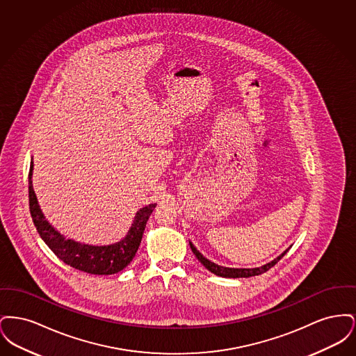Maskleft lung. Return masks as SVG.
I'll return each mask as SVG.
<instances>
[{"label": "left lung", "mask_w": 356, "mask_h": 356, "mask_svg": "<svg viewBox=\"0 0 356 356\" xmlns=\"http://www.w3.org/2000/svg\"><path fill=\"white\" fill-rule=\"evenodd\" d=\"M189 245H191L192 252L197 257V260L203 264L204 267H205L208 271H211L212 273L218 275V276H221V277H234V279H236V277H251V276L261 275V273L268 271V270L272 268L284 254H287L288 250H289V248H288L283 254H279L276 259H273L272 261L264 264V266H261V267H256V268H229V267L219 266V264H216V263L208 260L207 257H204L203 254L197 251V248H196L191 241H189Z\"/></svg>", "instance_id": "8db88e82"}]
</instances>
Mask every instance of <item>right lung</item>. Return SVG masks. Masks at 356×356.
I'll return each mask as SVG.
<instances>
[{"label": "right lung", "mask_w": 356, "mask_h": 356, "mask_svg": "<svg viewBox=\"0 0 356 356\" xmlns=\"http://www.w3.org/2000/svg\"><path fill=\"white\" fill-rule=\"evenodd\" d=\"M32 176L33 159L29 170V209L37 232L58 259H61L65 264L76 270L92 275L118 273L132 261L141 243L147 221L157 204H149L137 211L135 220L132 222V227L129 228L128 234L118 243L109 245L85 244L61 235L51 222L45 219L37 202V196L34 193Z\"/></svg>", "instance_id": "add662e5"}]
</instances>
